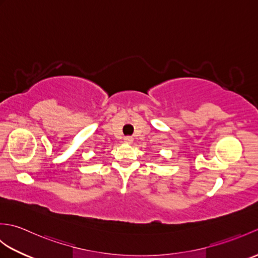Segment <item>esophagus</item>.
<instances>
[{
	"label": "esophagus",
	"mask_w": 258,
	"mask_h": 258,
	"mask_svg": "<svg viewBox=\"0 0 258 258\" xmlns=\"http://www.w3.org/2000/svg\"><path fill=\"white\" fill-rule=\"evenodd\" d=\"M124 142L126 144H132L133 143V138H132V136H125Z\"/></svg>",
	"instance_id": "34e87169"
}]
</instances>
